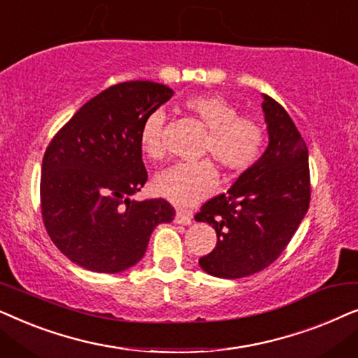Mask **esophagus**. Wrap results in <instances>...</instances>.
Masks as SVG:
<instances>
[{"instance_id":"esophagus-1","label":"esophagus","mask_w":358,"mask_h":358,"mask_svg":"<svg viewBox=\"0 0 358 358\" xmlns=\"http://www.w3.org/2000/svg\"><path fill=\"white\" fill-rule=\"evenodd\" d=\"M174 222L178 224H190L192 223V212H189V210H178Z\"/></svg>"}]
</instances>
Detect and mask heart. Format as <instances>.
I'll return each instance as SVG.
<instances>
[{
    "instance_id": "1",
    "label": "heart",
    "mask_w": 358,
    "mask_h": 358,
    "mask_svg": "<svg viewBox=\"0 0 358 358\" xmlns=\"http://www.w3.org/2000/svg\"><path fill=\"white\" fill-rule=\"evenodd\" d=\"M182 107L207 129L199 156L213 158L229 176L244 174L262 158L267 146V130L257 117L239 114L234 102L210 92L189 96ZM164 120V112L155 110L140 129L141 151L153 161H163L168 155L163 140ZM217 184V168L212 159L203 158L194 163H180L159 174L155 189L163 199L184 207L208 197Z\"/></svg>"
}]
</instances>
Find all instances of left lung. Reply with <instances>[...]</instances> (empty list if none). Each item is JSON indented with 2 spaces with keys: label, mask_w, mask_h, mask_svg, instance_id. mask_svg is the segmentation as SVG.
Masks as SVG:
<instances>
[{
  "label": "left lung",
  "mask_w": 358,
  "mask_h": 358,
  "mask_svg": "<svg viewBox=\"0 0 358 358\" xmlns=\"http://www.w3.org/2000/svg\"><path fill=\"white\" fill-rule=\"evenodd\" d=\"M268 146L259 163L229 187L207 200L197 222L217 231L213 251L200 257L210 275L241 278L277 261L308 212L311 199L305 140L287 110L264 94Z\"/></svg>",
  "instance_id": "1"
}]
</instances>
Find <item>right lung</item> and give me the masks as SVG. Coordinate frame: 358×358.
I'll return each mask as SVG.
<instances>
[{
	"label": "right lung",
	"instance_id": "right-lung-1",
	"mask_svg": "<svg viewBox=\"0 0 358 358\" xmlns=\"http://www.w3.org/2000/svg\"><path fill=\"white\" fill-rule=\"evenodd\" d=\"M171 96L159 83H119L87 101L48 143L42 220L53 244L83 268L115 273L135 266L156 224L174 220L168 200L130 199L148 180L141 124Z\"/></svg>",
	"mask_w": 358,
	"mask_h": 358
}]
</instances>
